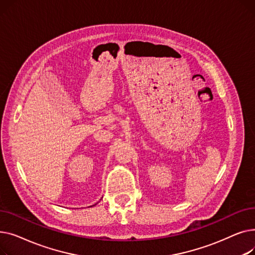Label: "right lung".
<instances>
[{"label":"right lung","instance_id":"add662e5","mask_svg":"<svg viewBox=\"0 0 255 255\" xmlns=\"http://www.w3.org/2000/svg\"><path fill=\"white\" fill-rule=\"evenodd\" d=\"M94 206H95V205H94ZM91 207H93V206H91Z\"/></svg>","mask_w":255,"mask_h":255}]
</instances>
